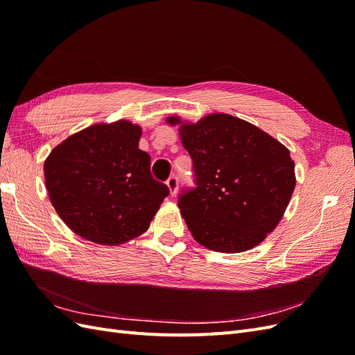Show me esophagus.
Masks as SVG:
<instances>
[{"label": "esophagus", "mask_w": 355, "mask_h": 355, "mask_svg": "<svg viewBox=\"0 0 355 355\" xmlns=\"http://www.w3.org/2000/svg\"><path fill=\"white\" fill-rule=\"evenodd\" d=\"M167 187H168V189H170V194L171 196H176V192H178V187H179V179H178V176L176 175H171L168 179H167Z\"/></svg>", "instance_id": "obj_1"}]
</instances>
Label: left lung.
Listing matches in <instances>:
<instances>
[{
    "instance_id": "1",
    "label": "left lung",
    "mask_w": 355,
    "mask_h": 355,
    "mask_svg": "<svg viewBox=\"0 0 355 355\" xmlns=\"http://www.w3.org/2000/svg\"><path fill=\"white\" fill-rule=\"evenodd\" d=\"M179 124L192 158L196 188L182 191V218L201 245L222 253L253 249L282 220L296 185L288 149L261 128L228 114Z\"/></svg>"
}]
</instances>
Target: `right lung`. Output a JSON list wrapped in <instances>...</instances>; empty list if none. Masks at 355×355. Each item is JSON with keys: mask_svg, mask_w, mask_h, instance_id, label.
Wrapping results in <instances>:
<instances>
[{"mask_svg": "<svg viewBox=\"0 0 355 355\" xmlns=\"http://www.w3.org/2000/svg\"><path fill=\"white\" fill-rule=\"evenodd\" d=\"M142 128L125 120L94 124L58 145L44 163L46 188L60 219L80 237L118 245L144 234L167 185L139 149Z\"/></svg>", "mask_w": 355, "mask_h": 355, "instance_id": "1", "label": "right lung"}]
</instances>
